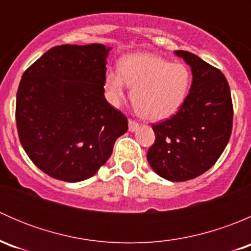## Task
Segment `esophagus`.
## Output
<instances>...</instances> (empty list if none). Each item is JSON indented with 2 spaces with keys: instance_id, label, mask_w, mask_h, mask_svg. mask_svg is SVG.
<instances>
[{
  "instance_id": "1",
  "label": "esophagus",
  "mask_w": 251,
  "mask_h": 251,
  "mask_svg": "<svg viewBox=\"0 0 251 251\" xmlns=\"http://www.w3.org/2000/svg\"><path fill=\"white\" fill-rule=\"evenodd\" d=\"M138 127H140V124H138L137 121L132 120V119H130V120H128V130H130L131 132L136 131Z\"/></svg>"
}]
</instances>
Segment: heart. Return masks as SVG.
I'll list each match as a JSON object with an SVG mask.
<instances>
[{"label": "heart", "instance_id": "heart-1", "mask_svg": "<svg viewBox=\"0 0 251 251\" xmlns=\"http://www.w3.org/2000/svg\"><path fill=\"white\" fill-rule=\"evenodd\" d=\"M192 83L191 72L182 63H173L151 53H133L119 62L118 70L105 74L104 88L118 105L127 85L133 86L131 100L142 118L160 121L177 113Z\"/></svg>", "mask_w": 251, "mask_h": 251}]
</instances>
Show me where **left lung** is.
Returning a JSON list of instances; mask_svg holds the SVG:
<instances>
[{"instance_id":"8db88e82","label":"left lung","mask_w":251,"mask_h":251,"mask_svg":"<svg viewBox=\"0 0 251 251\" xmlns=\"http://www.w3.org/2000/svg\"><path fill=\"white\" fill-rule=\"evenodd\" d=\"M175 54L191 67L193 81L179 110L151 126L155 142L147 159L160 177L182 182L201 176L220 158L231 137L233 105L221 70L187 50Z\"/></svg>"}]
</instances>
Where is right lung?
Here are the masks:
<instances>
[{
	"label": "right lung",
	"mask_w": 251,
	"mask_h": 251,
	"mask_svg": "<svg viewBox=\"0 0 251 251\" xmlns=\"http://www.w3.org/2000/svg\"><path fill=\"white\" fill-rule=\"evenodd\" d=\"M109 50L100 44L55 46L23 74L18 135L32 163L53 178L92 177L127 131L126 116L104 97Z\"/></svg>",
	"instance_id": "1"
}]
</instances>
